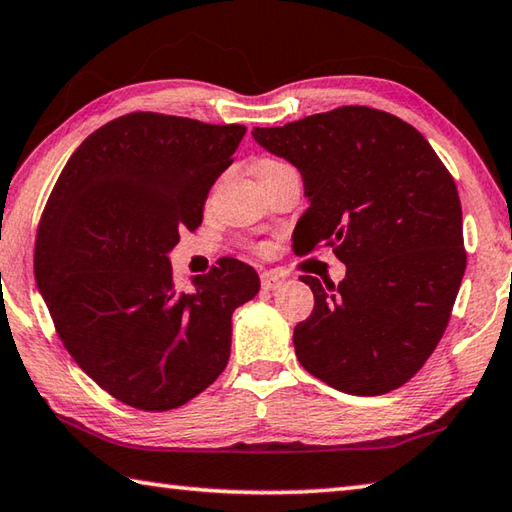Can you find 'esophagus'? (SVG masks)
<instances>
[{"mask_svg": "<svg viewBox=\"0 0 512 512\" xmlns=\"http://www.w3.org/2000/svg\"><path fill=\"white\" fill-rule=\"evenodd\" d=\"M260 285H263V289H267V292H274V289L283 285V278L276 274H263L260 276Z\"/></svg>", "mask_w": 512, "mask_h": 512, "instance_id": "esophagus-1", "label": "esophagus"}]
</instances>
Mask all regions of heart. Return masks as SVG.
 Instances as JSON below:
<instances>
[{"label": "heart", "instance_id": "obj_1", "mask_svg": "<svg viewBox=\"0 0 512 512\" xmlns=\"http://www.w3.org/2000/svg\"><path fill=\"white\" fill-rule=\"evenodd\" d=\"M274 165H281V162L274 160V158H263V160H260L258 165H256V169H267V167H274Z\"/></svg>", "mask_w": 512, "mask_h": 512}]
</instances>
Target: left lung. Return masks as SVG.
Masks as SVG:
<instances>
[{"instance_id": "obj_1", "label": "left lung", "mask_w": 512, "mask_h": 512, "mask_svg": "<svg viewBox=\"0 0 512 512\" xmlns=\"http://www.w3.org/2000/svg\"><path fill=\"white\" fill-rule=\"evenodd\" d=\"M254 138L303 176L310 207L294 252L332 247L347 267L339 285L301 276L314 310L294 327L298 361L347 394L401 388L435 352L466 272L450 171L412 124L361 104L256 127Z\"/></svg>"}]
</instances>
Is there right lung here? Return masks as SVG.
<instances>
[{"label":"right lung","instance_id":"1","mask_svg":"<svg viewBox=\"0 0 512 512\" xmlns=\"http://www.w3.org/2000/svg\"><path fill=\"white\" fill-rule=\"evenodd\" d=\"M243 124L136 111L93 131L42 211L35 278L73 361L144 412L185 406L227 368L231 314L258 294L238 258L182 289L167 252L196 231Z\"/></svg>","mask_w":512,"mask_h":512}]
</instances>
